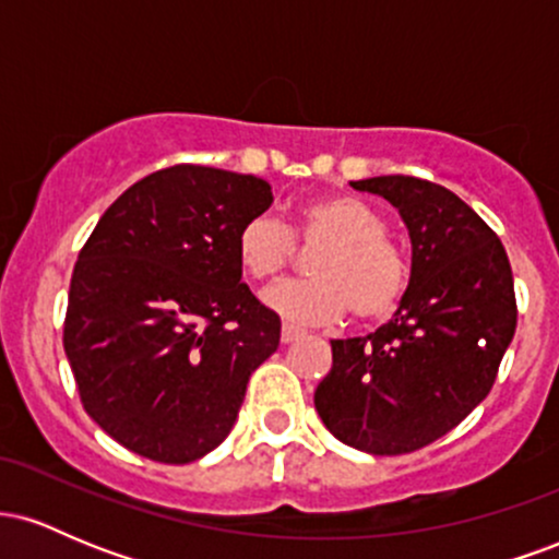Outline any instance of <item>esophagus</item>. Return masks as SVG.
I'll list each match as a JSON object with an SVG mask.
<instances>
[{"instance_id": "34e87169", "label": "esophagus", "mask_w": 559, "mask_h": 559, "mask_svg": "<svg viewBox=\"0 0 559 559\" xmlns=\"http://www.w3.org/2000/svg\"><path fill=\"white\" fill-rule=\"evenodd\" d=\"M301 336H305V331L294 329V325H288V323H284V329H281V342L284 344L297 342V338H301Z\"/></svg>"}]
</instances>
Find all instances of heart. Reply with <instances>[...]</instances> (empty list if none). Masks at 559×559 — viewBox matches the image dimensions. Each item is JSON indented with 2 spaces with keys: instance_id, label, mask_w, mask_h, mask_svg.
Instances as JSON below:
<instances>
[{
  "instance_id": "1",
  "label": "heart",
  "mask_w": 559,
  "mask_h": 559,
  "mask_svg": "<svg viewBox=\"0 0 559 559\" xmlns=\"http://www.w3.org/2000/svg\"><path fill=\"white\" fill-rule=\"evenodd\" d=\"M386 230L383 215L362 199L323 194L299 204L292 230L273 217L243 223L236 258L249 278L267 281L294 260V239L320 249L310 262L316 281L273 284L262 305L297 325H331L346 312L360 323H381L409 288V260Z\"/></svg>"
}]
</instances>
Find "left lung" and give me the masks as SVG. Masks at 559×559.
I'll list each match as a JSON object with an SVG mask.
<instances>
[{
  "label": "left lung",
  "instance_id": "8db88e82",
  "mask_svg": "<svg viewBox=\"0 0 559 559\" xmlns=\"http://www.w3.org/2000/svg\"><path fill=\"white\" fill-rule=\"evenodd\" d=\"M352 189L400 210L413 271L389 323L333 338L316 409L344 444L407 454L460 426L491 391L518 323L510 260L499 236L444 186L378 176Z\"/></svg>",
  "mask_w": 559,
  "mask_h": 559
}]
</instances>
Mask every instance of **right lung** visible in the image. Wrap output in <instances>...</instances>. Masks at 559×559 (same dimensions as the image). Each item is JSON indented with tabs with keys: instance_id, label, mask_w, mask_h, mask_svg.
<instances>
[{
	"instance_id": "right-lung-1",
	"label": "right lung",
	"mask_w": 559,
	"mask_h": 559,
	"mask_svg": "<svg viewBox=\"0 0 559 559\" xmlns=\"http://www.w3.org/2000/svg\"><path fill=\"white\" fill-rule=\"evenodd\" d=\"M271 202L258 176L173 165L126 189L83 243L62 344L83 409L141 457L213 452L278 349L281 318L236 258L241 226Z\"/></svg>"
}]
</instances>
